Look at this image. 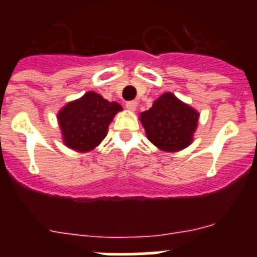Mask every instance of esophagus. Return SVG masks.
<instances>
[{"label": "esophagus", "mask_w": 257, "mask_h": 257, "mask_svg": "<svg viewBox=\"0 0 257 257\" xmlns=\"http://www.w3.org/2000/svg\"><path fill=\"white\" fill-rule=\"evenodd\" d=\"M137 105H138V103H137L136 100H131V102H126L125 103L126 109L131 110V112H134V110L137 109Z\"/></svg>", "instance_id": "1"}]
</instances>
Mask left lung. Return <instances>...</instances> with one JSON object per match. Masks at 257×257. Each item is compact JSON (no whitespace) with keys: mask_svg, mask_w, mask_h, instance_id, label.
Masks as SVG:
<instances>
[{"mask_svg":"<svg viewBox=\"0 0 257 257\" xmlns=\"http://www.w3.org/2000/svg\"><path fill=\"white\" fill-rule=\"evenodd\" d=\"M199 115L198 110L167 92L153 103L149 110L141 113L139 120L147 138L158 149L177 153L193 143Z\"/></svg>","mask_w":257,"mask_h":257,"instance_id":"8db88e82","label":"left lung"}]
</instances>
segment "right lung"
Returning <instances> with one entry per match:
<instances>
[{"label":"right lung","instance_id":"right-lung-1","mask_svg":"<svg viewBox=\"0 0 257 257\" xmlns=\"http://www.w3.org/2000/svg\"><path fill=\"white\" fill-rule=\"evenodd\" d=\"M120 110L123 108L119 103L109 102L95 92H87L68 102L57 114L64 145L78 153L95 149L107 137L108 126Z\"/></svg>","mask_w":257,"mask_h":257}]
</instances>
